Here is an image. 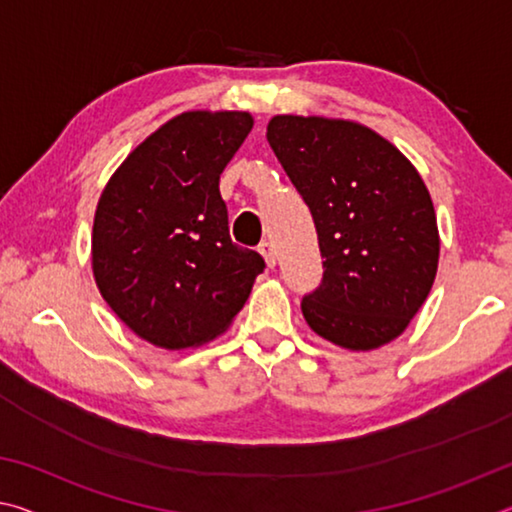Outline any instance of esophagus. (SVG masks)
I'll use <instances>...</instances> for the list:
<instances>
[{
  "label": "esophagus",
  "mask_w": 512,
  "mask_h": 512,
  "mask_svg": "<svg viewBox=\"0 0 512 512\" xmlns=\"http://www.w3.org/2000/svg\"><path fill=\"white\" fill-rule=\"evenodd\" d=\"M259 253H262L264 262L268 268H275V262H277V253H275V246L271 244V241H262L259 244Z\"/></svg>",
  "instance_id": "34e87169"
}]
</instances>
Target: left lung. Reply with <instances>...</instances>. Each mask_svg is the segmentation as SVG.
Instances as JSON below:
<instances>
[{
  "label": "left lung",
  "mask_w": 512,
  "mask_h": 512,
  "mask_svg": "<svg viewBox=\"0 0 512 512\" xmlns=\"http://www.w3.org/2000/svg\"><path fill=\"white\" fill-rule=\"evenodd\" d=\"M266 140L314 216L325 259L323 282L302 298L307 325L354 352L391 343L438 271L436 212L420 173L348 119L277 115Z\"/></svg>",
  "instance_id": "1"
}]
</instances>
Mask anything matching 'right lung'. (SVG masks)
<instances>
[{
	"label": "right lung",
	"mask_w": 512,
	"mask_h": 512,
	"mask_svg": "<svg viewBox=\"0 0 512 512\" xmlns=\"http://www.w3.org/2000/svg\"><path fill=\"white\" fill-rule=\"evenodd\" d=\"M253 128L239 110L169 119L101 192L92 271L108 307L140 339L196 348L230 327L264 259L232 244L219 178Z\"/></svg>",
	"instance_id": "1"
}]
</instances>
